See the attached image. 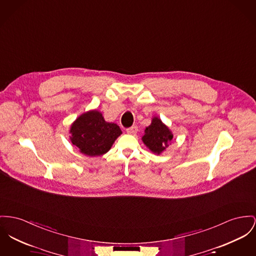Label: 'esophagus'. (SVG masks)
I'll use <instances>...</instances> for the list:
<instances>
[{
	"label": "esophagus",
	"mask_w": 256,
	"mask_h": 256,
	"mask_svg": "<svg viewBox=\"0 0 256 256\" xmlns=\"http://www.w3.org/2000/svg\"><path fill=\"white\" fill-rule=\"evenodd\" d=\"M126 131H127V133L130 134V135H135L136 132H138V127H136V125H133L132 127L128 128Z\"/></svg>",
	"instance_id": "1"
}]
</instances>
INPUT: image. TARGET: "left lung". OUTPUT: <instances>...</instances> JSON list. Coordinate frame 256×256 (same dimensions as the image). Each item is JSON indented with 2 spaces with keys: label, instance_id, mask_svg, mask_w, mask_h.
Wrapping results in <instances>:
<instances>
[{
  "label": "left lung",
  "instance_id": "obj_1",
  "mask_svg": "<svg viewBox=\"0 0 256 256\" xmlns=\"http://www.w3.org/2000/svg\"><path fill=\"white\" fill-rule=\"evenodd\" d=\"M142 140L154 154H160L169 146L172 134L161 120L154 118L152 124L146 128Z\"/></svg>",
  "mask_w": 256,
  "mask_h": 256
}]
</instances>
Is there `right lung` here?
<instances>
[{
	"instance_id": "add662e5",
	"label": "right lung",
	"mask_w": 256,
	"mask_h": 256,
	"mask_svg": "<svg viewBox=\"0 0 256 256\" xmlns=\"http://www.w3.org/2000/svg\"><path fill=\"white\" fill-rule=\"evenodd\" d=\"M70 142L82 154L100 156L106 154L114 140L122 134L120 126L104 120L98 110H89L78 116L72 124Z\"/></svg>"
}]
</instances>
